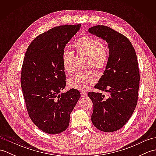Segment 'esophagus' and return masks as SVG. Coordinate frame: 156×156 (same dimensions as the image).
<instances>
[{"mask_svg": "<svg viewBox=\"0 0 156 156\" xmlns=\"http://www.w3.org/2000/svg\"><path fill=\"white\" fill-rule=\"evenodd\" d=\"M81 96H82V97H83V98H87V93H86V92H82L81 93Z\"/></svg>", "mask_w": 156, "mask_h": 156, "instance_id": "34e87169", "label": "esophagus"}]
</instances>
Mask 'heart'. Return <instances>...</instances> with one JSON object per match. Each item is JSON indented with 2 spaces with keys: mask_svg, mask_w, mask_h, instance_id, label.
I'll return each instance as SVG.
<instances>
[{
  "mask_svg": "<svg viewBox=\"0 0 156 156\" xmlns=\"http://www.w3.org/2000/svg\"><path fill=\"white\" fill-rule=\"evenodd\" d=\"M74 48L78 54L88 56L87 67L92 66L98 71H102L107 67L109 59V51L107 45L98 39L90 35H84L79 38L74 45ZM74 54L69 50L62 52L61 62L66 74L73 72ZM97 76L93 70H88L75 74L68 80L69 87L79 90H86L94 84Z\"/></svg>",
  "mask_w": 156,
  "mask_h": 156,
  "instance_id": "obj_1",
  "label": "heart"
}]
</instances>
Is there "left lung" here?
I'll return each mask as SVG.
<instances>
[{"mask_svg": "<svg viewBox=\"0 0 156 156\" xmlns=\"http://www.w3.org/2000/svg\"><path fill=\"white\" fill-rule=\"evenodd\" d=\"M88 32L108 44L109 59L104 74L94 88L108 92H89L94 110L91 120L99 130L113 132L122 128L137 104L140 74L135 49L125 35L105 25H96Z\"/></svg>", "mask_w": 156, "mask_h": 156, "instance_id": "1", "label": "left lung"}]
</instances>
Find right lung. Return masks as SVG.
<instances>
[{
    "label": "right lung",
    "mask_w": 156,
    "mask_h": 156,
    "mask_svg": "<svg viewBox=\"0 0 156 156\" xmlns=\"http://www.w3.org/2000/svg\"><path fill=\"white\" fill-rule=\"evenodd\" d=\"M80 26L49 29L35 38L25 53L21 85L26 108L34 123L46 133H60L68 128L71 112L80 98L74 88L60 93L66 85L62 52Z\"/></svg>",
    "instance_id": "obj_1"
}]
</instances>
